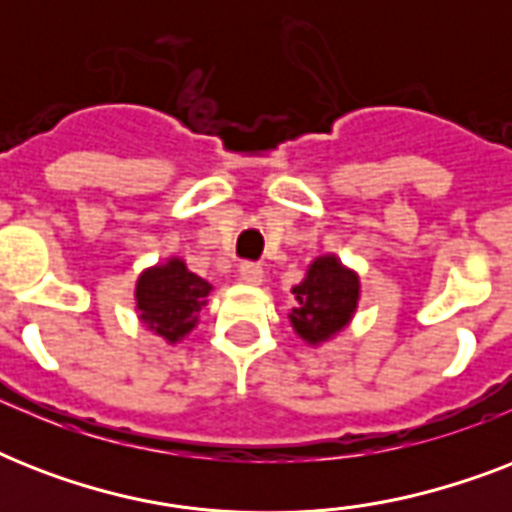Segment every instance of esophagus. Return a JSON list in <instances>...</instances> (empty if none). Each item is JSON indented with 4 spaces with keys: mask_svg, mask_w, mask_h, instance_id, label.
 <instances>
[{
    "mask_svg": "<svg viewBox=\"0 0 512 512\" xmlns=\"http://www.w3.org/2000/svg\"><path fill=\"white\" fill-rule=\"evenodd\" d=\"M239 276H241V281H247V284H260L265 276V271L260 263H241Z\"/></svg>",
    "mask_w": 512,
    "mask_h": 512,
    "instance_id": "1",
    "label": "esophagus"
}]
</instances>
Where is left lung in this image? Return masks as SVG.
I'll use <instances>...</instances> for the list:
<instances>
[{
  "mask_svg": "<svg viewBox=\"0 0 512 512\" xmlns=\"http://www.w3.org/2000/svg\"><path fill=\"white\" fill-rule=\"evenodd\" d=\"M292 295L297 305L289 319L295 332L308 342H321L340 332L356 311L358 279L335 257H319Z\"/></svg>",
  "mask_w": 512,
  "mask_h": 512,
  "instance_id": "1",
  "label": "left lung"
}]
</instances>
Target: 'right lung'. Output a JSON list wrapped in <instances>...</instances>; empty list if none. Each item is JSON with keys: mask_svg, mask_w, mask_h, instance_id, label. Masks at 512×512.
Here are the masks:
<instances>
[{"mask_svg": "<svg viewBox=\"0 0 512 512\" xmlns=\"http://www.w3.org/2000/svg\"><path fill=\"white\" fill-rule=\"evenodd\" d=\"M209 289L212 287L207 281L188 271L180 260L156 265L138 281L135 297H138L140 319L164 340L177 342L193 329Z\"/></svg>", "mask_w": 512, "mask_h": 512, "instance_id": "obj_1", "label": "right lung"}]
</instances>
